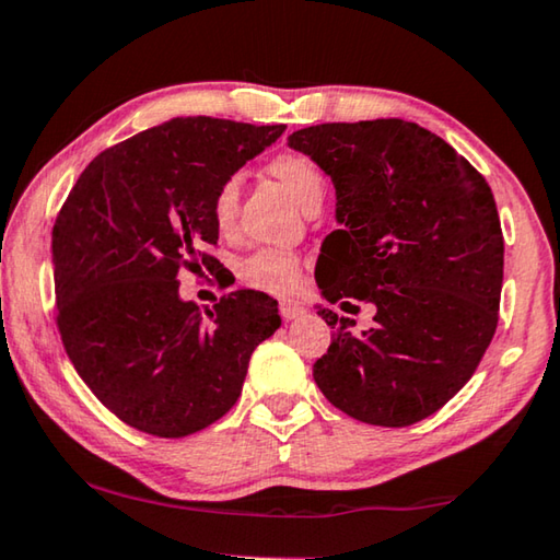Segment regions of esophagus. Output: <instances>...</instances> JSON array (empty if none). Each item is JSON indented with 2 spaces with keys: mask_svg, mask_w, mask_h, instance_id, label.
Returning <instances> with one entry per match:
<instances>
[{
  "mask_svg": "<svg viewBox=\"0 0 560 560\" xmlns=\"http://www.w3.org/2000/svg\"><path fill=\"white\" fill-rule=\"evenodd\" d=\"M279 314H281L283 322H294V318H301L306 314V308L301 304H294V301H281Z\"/></svg>",
  "mask_w": 560,
  "mask_h": 560,
  "instance_id": "34e87169",
  "label": "esophagus"
}]
</instances>
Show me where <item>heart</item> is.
<instances>
[{
    "instance_id": "b5f03b06",
    "label": "heart",
    "mask_w": 560,
    "mask_h": 560,
    "mask_svg": "<svg viewBox=\"0 0 560 560\" xmlns=\"http://www.w3.org/2000/svg\"><path fill=\"white\" fill-rule=\"evenodd\" d=\"M266 174L279 179L301 209H306L314 201H322L324 197L326 179L322 166L301 152L273 154L266 162ZM238 199H242V191H238L236 176H226L211 194V221H214L221 234H232L236 229ZM238 277L246 287L256 291L287 296L291 291H296L301 283V259L289 248H259V252L246 256L238 264Z\"/></svg>"
}]
</instances>
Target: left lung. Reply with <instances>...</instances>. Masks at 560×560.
Wrapping results in <instances>:
<instances>
[{"instance_id":"obj_1","label":"left lung","mask_w":560,"mask_h":560,"mask_svg":"<svg viewBox=\"0 0 560 560\" xmlns=\"http://www.w3.org/2000/svg\"><path fill=\"white\" fill-rule=\"evenodd\" d=\"M289 147L331 176L336 219L316 283L376 326L336 328L314 363L322 394L351 419L401 429L436 413L481 363L499 326L503 234L491 186L441 137L404 119L299 129ZM359 308V306H357Z\"/></svg>"}]
</instances>
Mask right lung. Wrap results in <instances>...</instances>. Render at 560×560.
<instances>
[{
    "instance_id": "1",
    "label": "right lung",
    "mask_w": 560,
    "mask_h": 560,
    "mask_svg": "<svg viewBox=\"0 0 560 560\" xmlns=\"http://www.w3.org/2000/svg\"><path fill=\"white\" fill-rule=\"evenodd\" d=\"M283 129L159 124L96 154L61 203L51 229L61 343L89 392L131 429L182 439L219 421L254 349L279 328L277 301L261 291H229L203 316L176 279L217 269L211 194Z\"/></svg>"
}]
</instances>
